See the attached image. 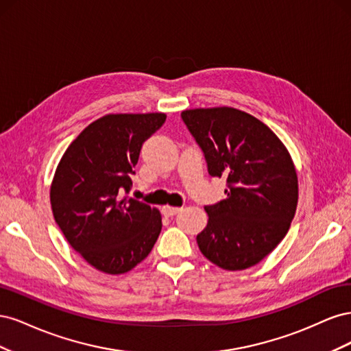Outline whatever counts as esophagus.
Returning a JSON list of instances; mask_svg holds the SVG:
<instances>
[{
	"label": "esophagus",
	"mask_w": 351,
	"mask_h": 351,
	"mask_svg": "<svg viewBox=\"0 0 351 351\" xmlns=\"http://www.w3.org/2000/svg\"><path fill=\"white\" fill-rule=\"evenodd\" d=\"M180 210H182V208H177V206H164V208H162V214H164L165 217H174V215L178 214Z\"/></svg>",
	"instance_id": "1"
}]
</instances>
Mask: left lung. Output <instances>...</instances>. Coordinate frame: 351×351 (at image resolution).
Returning <instances> with one entry per match:
<instances>
[{
    "mask_svg": "<svg viewBox=\"0 0 351 351\" xmlns=\"http://www.w3.org/2000/svg\"><path fill=\"white\" fill-rule=\"evenodd\" d=\"M182 120L204 152L210 177L227 180V199L205 206L197 234L204 256L227 271L259 263L294 218L299 186L289 151L268 125L236 108H196Z\"/></svg>",
    "mask_w": 351,
    "mask_h": 351,
    "instance_id": "8db88e82",
    "label": "left lung"
}]
</instances>
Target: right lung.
Returning <instances> with one entry per match:
<instances>
[{"label": "right lung", "instance_id": "right-lung-1", "mask_svg": "<svg viewBox=\"0 0 351 351\" xmlns=\"http://www.w3.org/2000/svg\"><path fill=\"white\" fill-rule=\"evenodd\" d=\"M165 119L162 112L105 115L71 142L57 167L52 214L70 246L98 271L133 269L161 232L159 210L127 193L142 145Z\"/></svg>", "mask_w": 351, "mask_h": 351}]
</instances>
